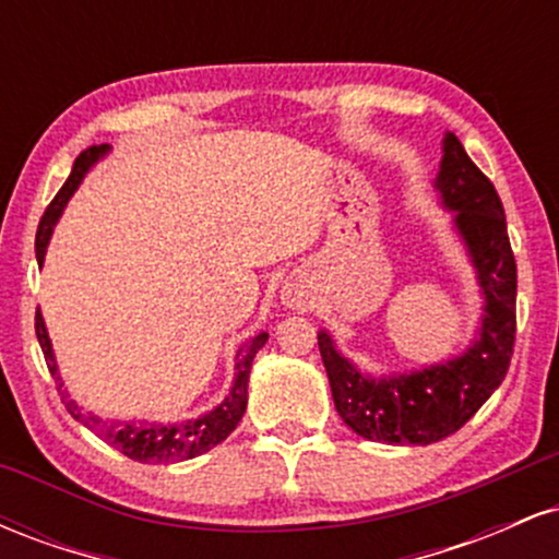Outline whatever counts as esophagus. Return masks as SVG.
Instances as JSON below:
<instances>
[{
    "instance_id": "esophagus-1",
    "label": "esophagus",
    "mask_w": 559,
    "mask_h": 559,
    "mask_svg": "<svg viewBox=\"0 0 559 559\" xmlns=\"http://www.w3.org/2000/svg\"><path fill=\"white\" fill-rule=\"evenodd\" d=\"M286 299H288V305H297V294H286Z\"/></svg>"
}]
</instances>
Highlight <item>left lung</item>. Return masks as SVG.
<instances>
[{"instance_id": "1", "label": "left lung", "mask_w": 559, "mask_h": 559, "mask_svg": "<svg viewBox=\"0 0 559 559\" xmlns=\"http://www.w3.org/2000/svg\"><path fill=\"white\" fill-rule=\"evenodd\" d=\"M436 189L441 204L454 213V228L476 267L486 299L484 320L478 338L460 357L389 378L360 373L333 346L329 331L318 333L333 404L346 426L370 441L426 447L447 439L478 413L510 368L518 267L504 207L493 183L467 157L454 133L444 136Z\"/></svg>"}]
</instances>
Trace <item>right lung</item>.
Returning a JSON list of instances; mask_svg holds the SVG:
<instances>
[{"label": "right lung", "instance_id": "obj_1", "mask_svg": "<svg viewBox=\"0 0 559 559\" xmlns=\"http://www.w3.org/2000/svg\"><path fill=\"white\" fill-rule=\"evenodd\" d=\"M110 146H88L83 150L79 157H75L73 170H70L68 181L62 183V189L57 191V197L49 202L47 213H44L41 223H38L36 230V260L44 262V252H47L49 236H52V228L60 217L62 207L68 204V199L73 197V191L79 189V183L83 181L88 168L99 159L102 155H107ZM36 336L38 344H41L44 360H47L49 373H52L57 381V362H55V352H52V342H49L47 325H44L41 312H36ZM267 333L260 331L258 336L249 338L247 344L241 346L239 355H236V378L234 386H230L228 396L217 404L215 409H210L207 415L194 420H181V423H105L94 415L83 418L79 413V404L73 400H68V391H62V402H66L68 413L73 418L83 420V426H88L92 431H96L107 444L123 452L126 457L136 460V463H178V460H191L199 457V454L210 452V449L221 444L223 439H228V433L239 426L243 409H247V383H249V370H252V360L254 355L265 346ZM57 389H62V383Z\"/></svg>", "mask_w": 559, "mask_h": 559}]
</instances>
